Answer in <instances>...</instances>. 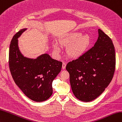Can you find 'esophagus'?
<instances>
[{
  "instance_id": "esophagus-1",
  "label": "esophagus",
  "mask_w": 122,
  "mask_h": 122,
  "mask_svg": "<svg viewBox=\"0 0 122 122\" xmlns=\"http://www.w3.org/2000/svg\"><path fill=\"white\" fill-rule=\"evenodd\" d=\"M66 63H64V62H63V63H62V69H63V70L64 69H66Z\"/></svg>"
}]
</instances>
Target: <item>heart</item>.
Listing matches in <instances>:
<instances>
[{
    "instance_id": "obj_1",
    "label": "heart",
    "mask_w": 122,
    "mask_h": 122,
    "mask_svg": "<svg viewBox=\"0 0 122 122\" xmlns=\"http://www.w3.org/2000/svg\"><path fill=\"white\" fill-rule=\"evenodd\" d=\"M59 43L62 47H68L66 53L69 57L77 59L86 51L90 43V38L88 35H82L81 32L75 31L61 37L59 39ZM53 48L56 53L61 52L60 48L57 44H53Z\"/></svg>"
}]
</instances>
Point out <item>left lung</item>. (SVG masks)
Wrapping results in <instances>:
<instances>
[{
	"label": "left lung",
	"instance_id": "8db88e82",
	"mask_svg": "<svg viewBox=\"0 0 122 122\" xmlns=\"http://www.w3.org/2000/svg\"><path fill=\"white\" fill-rule=\"evenodd\" d=\"M98 34L93 47L66 66L73 93L84 102L99 97L112 81L115 71V52L112 41L100 29Z\"/></svg>",
	"mask_w": 122,
	"mask_h": 122
}]
</instances>
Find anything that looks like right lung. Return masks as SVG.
<instances>
[{
	"label": "right lung",
	"mask_w": 122,
	"mask_h": 122,
	"mask_svg": "<svg viewBox=\"0 0 122 122\" xmlns=\"http://www.w3.org/2000/svg\"><path fill=\"white\" fill-rule=\"evenodd\" d=\"M27 29L21 30L11 41L9 55L10 72L15 83L30 99L47 100L53 92L52 83L61 70L62 63L45 53L36 59L25 57L18 46V38Z\"/></svg>",
	"instance_id": "right-lung-1"
}]
</instances>
